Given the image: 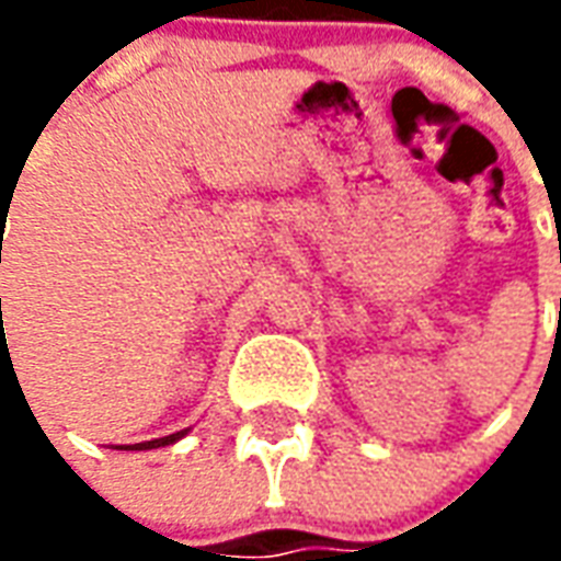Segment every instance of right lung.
I'll return each instance as SVG.
<instances>
[{
  "label": "right lung",
  "mask_w": 561,
  "mask_h": 561,
  "mask_svg": "<svg viewBox=\"0 0 561 561\" xmlns=\"http://www.w3.org/2000/svg\"><path fill=\"white\" fill-rule=\"evenodd\" d=\"M2 304V300H0ZM5 330V328H2ZM8 354V342H5V333H2V340H0V364H2V357ZM8 360H11V354H8ZM188 433V430H180V433H173V435H164V438H156V442H140V445L135 447H123V450H152V447H164V445H173L176 438H183V435Z\"/></svg>",
  "instance_id": "right-lung-1"
}]
</instances>
